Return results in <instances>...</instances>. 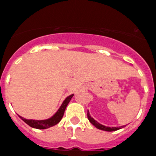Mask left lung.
<instances>
[{
    "label": "left lung",
    "mask_w": 156,
    "mask_h": 156,
    "mask_svg": "<svg viewBox=\"0 0 156 156\" xmlns=\"http://www.w3.org/2000/svg\"><path fill=\"white\" fill-rule=\"evenodd\" d=\"M87 116H88V120H89V121L91 122V123H92V124H93V125L95 126L96 128L99 129V130H105V131H115V130H119V129L123 128V127H124L126 126V125H124V126H121V127H106V126L102 125V124H100L99 122H97L96 120H94L92 116H90V114H89V112H88V113H87Z\"/></svg>",
    "instance_id": "left-lung-1"
}]
</instances>
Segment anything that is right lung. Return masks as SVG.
<instances>
[{"mask_svg": "<svg viewBox=\"0 0 156 156\" xmlns=\"http://www.w3.org/2000/svg\"><path fill=\"white\" fill-rule=\"evenodd\" d=\"M72 95H69L68 97L66 98L65 100L63 102L62 105L61 106V107L59 108V109L57 110V113L54 115V116L50 117V119H47V120H27V119H25L24 117H22L21 116H19L21 119L23 120L25 123H26L29 126H30L31 127H33V128L36 129H47L49 127H51L53 126L56 125L59 122L61 121V119H62L63 116H64V111H65V109L67 107V106L68 105L69 102L71 101V98L73 97Z\"/></svg>", "mask_w": 156, "mask_h": 156, "instance_id": "add662e5", "label": "right lung"}]
</instances>
